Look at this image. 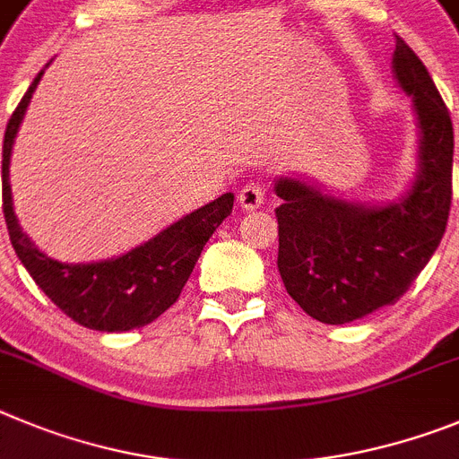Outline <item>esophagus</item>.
I'll use <instances>...</instances> for the list:
<instances>
[{"mask_svg":"<svg viewBox=\"0 0 459 459\" xmlns=\"http://www.w3.org/2000/svg\"><path fill=\"white\" fill-rule=\"evenodd\" d=\"M238 201L245 210H258L260 205L265 204V189L260 187L258 183H249L238 194Z\"/></svg>","mask_w":459,"mask_h":459,"instance_id":"esophagus-1","label":"esophagus"}]
</instances>
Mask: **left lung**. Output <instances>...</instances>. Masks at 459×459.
Instances as JSON below:
<instances>
[{"mask_svg":"<svg viewBox=\"0 0 459 459\" xmlns=\"http://www.w3.org/2000/svg\"><path fill=\"white\" fill-rule=\"evenodd\" d=\"M394 77L419 127L416 173L395 201H350L281 176L274 192L279 274L288 295L325 325L389 307L414 283L444 238L453 196V123L419 56L395 39Z\"/></svg>","mask_w":459,"mask_h":459,"instance_id":"obj_1","label":"left lung"}]
</instances>
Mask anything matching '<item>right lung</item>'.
Wrapping results in <instances>:
<instances>
[{"label":"right lung","mask_w":459,"mask_h":459,"mask_svg":"<svg viewBox=\"0 0 459 459\" xmlns=\"http://www.w3.org/2000/svg\"><path fill=\"white\" fill-rule=\"evenodd\" d=\"M45 68L27 89L4 134L2 196L8 238L36 286L77 325L109 333L139 329L178 299L205 242L233 210L235 196L230 192L221 194L220 199L185 214L148 242L114 258L96 263L49 258L20 229L11 192V152Z\"/></svg>","instance_id":"1"}]
</instances>
